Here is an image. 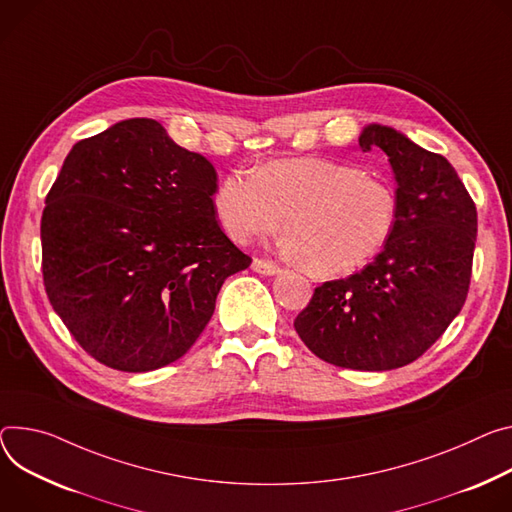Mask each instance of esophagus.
I'll use <instances>...</instances> for the list:
<instances>
[{"label": "esophagus", "mask_w": 512, "mask_h": 512, "mask_svg": "<svg viewBox=\"0 0 512 512\" xmlns=\"http://www.w3.org/2000/svg\"><path fill=\"white\" fill-rule=\"evenodd\" d=\"M253 271H257L261 275H275V273H280V267H277L271 261H265V259H255L253 261Z\"/></svg>", "instance_id": "esophagus-1"}]
</instances>
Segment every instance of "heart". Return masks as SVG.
Here are the masks:
<instances>
[{"label": "heart", "instance_id": "heart-1", "mask_svg": "<svg viewBox=\"0 0 512 512\" xmlns=\"http://www.w3.org/2000/svg\"><path fill=\"white\" fill-rule=\"evenodd\" d=\"M214 212L230 239L273 235L286 218L284 249L316 275L365 265L392 235L398 202L390 185L355 163L300 157L257 173L230 171L214 192Z\"/></svg>", "mask_w": 512, "mask_h": 512}]
</instances>
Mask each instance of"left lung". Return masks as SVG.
I'll list each match as a JSON object with an SVG mask.
<instances>
[{"label":"left lung","mask_w":512,"mask_h":512,"mask_svg":"<svg viewBox=\"0 0 512 512\" xmlns=\"http://www.w3.org/2000/svg\"><path fill=\"white\" fill-rule=\"evenodd\" d=\"M359 147H380L390 159L394 230L361 271L314 288L294 329L327 363L384 371L421 357L466 304L478 212L453 165L404 134L371 124Z\"/></svg>","instance_id":"obj_1"}]
</instances>
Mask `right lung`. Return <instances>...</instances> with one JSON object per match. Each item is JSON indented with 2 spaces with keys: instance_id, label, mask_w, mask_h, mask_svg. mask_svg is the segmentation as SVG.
Listing matches in <instances>:
<instances>
[{
  "instance_id": "obj_1",
  "label": "right lung",
  "mask_w": 512,
  "mask_h": 512,
  "mask_svg": "<svg viewBox=\"0 0 512 512\" xmlns=\"http://www.w3.org/2000/svg\"><path fill=\"white\" fill-rule=\"evenodd\" d=\"M214 192L212 163L151 118L71 149L42 210V282L87 355L136 374L196 343L226 277L251 265Z\"/></svg>"
}]
</instances>
